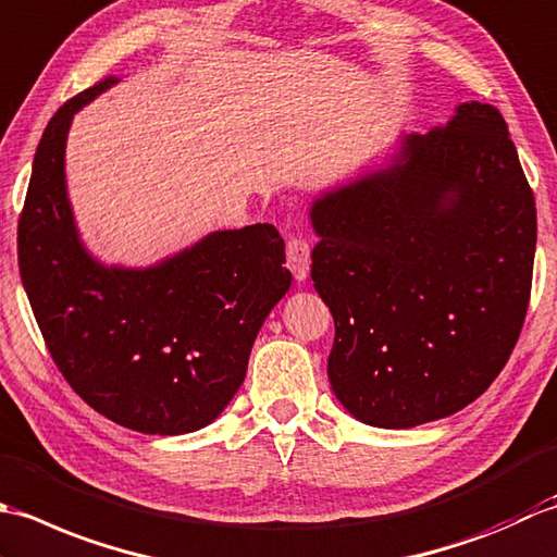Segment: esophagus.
Segmentation results:
<instances>
[{"label": "esophagus", "instance_id": "esophagus-1", "mask_svg": "<svg viewBox=\"0 0 557 557\" xmlns=\"http://www.w3.org/2000/svg\"><path fill=\"white\" fill-rule=\"evenodd\" d=\"M310 245L300 237H290L286 243V267L290 269V274L298 281H305L310 274Z\"/></svg>", "mask_w": 557, "mask_h": 557}]
</instances>
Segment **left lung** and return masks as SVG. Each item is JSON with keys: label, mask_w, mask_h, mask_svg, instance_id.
<instances>
[{"label": "left lung", "mask_w": 557, "mask_h": 557, "mask_svg": "<svg viewBox=\"0 0 557 557\" xmlns=\"http://www.w3.org/2000/svg\"><path fill=\"white\" fill-rule=\"evenodd\" d=\"M329 382L358 421L413 428L491 387L524 326L536 203L491 103L411 134L396 163L312 203Z\"/></svg>", "instance_id": "8db88e82"}]
</instances>
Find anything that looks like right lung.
I'll use <instances>...</instances> for the list:
<instances>
[{
    "mask_svg": "<svg viewBox=\"0 0 557 557\" xmlns=\"http://www.w3.org/2000/svg\"><path fill=\"white\" fill-rule=\"evenodd\" d=\"M115 82L66 100L45 127L18 215V271L70 387L112 423L183 435L240 389L259 326L293 278L269 223L211 233L151 269L88 257L66 199L64 141L74 112Z\"/></svg>",
    "mask_w": 557,
    "mask_h": 557,
    "instance_id": "obj_1",
    "label": "right lung"
}]
</instances>
